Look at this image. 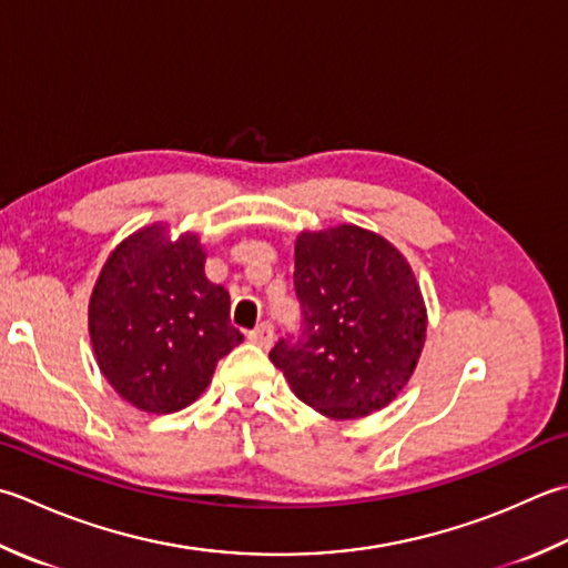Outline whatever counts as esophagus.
Listing matches in <instances>:
<instances>
[{
	"mask_svg": "<svg viewBox=\"0 0 568 568\" xmlns=\"http://www.w3.org/2000/svg\"><path fill=\"white\" fill-rule=\"evenodd\" d=\"M248 339H251L253 344H258V347L268 349L271 344H273V327L268 325V322H263V325H258V327H255V329L251 332Z\"/></svg>",
	"mask_w": 568,
	"mask_h": 568,
	"instance_id": "obj_1",
	"label": "esophagus"
}]
</instances>
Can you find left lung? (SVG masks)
Returning a JSON list of instances; mask_svg holds the SVG:
<instances>
[{"label":"left lung","mask_w":568,"mask_h":568,"mask_svg":"<svg viewBox=\"0 0 568 568\" xmlns=\"http://www.w3.org/2000/svg\"><path fill=\"white\" fill-rule=\"evenodd\" d=\"M295 291L303 335L271 349L293 394L335 420L392 404L416 372L428 329L424 295L404 253L354 224L300 231Z\"/></svg>","instance_id":"left-lung-1"}]
</instances>
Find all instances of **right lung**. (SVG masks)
Returning <instances> with one entry per match:
<instances>
[{
    "instance_id": "obj_1",
    "label": "right lung",
    "mask_w": 568,
    "mask_h": 568,
    "mask_svg": "<svg viewBox=\"0 0 568 568\" xmlns=\"http://www.w3.org/2000/svg\"><path fill=\"white\" fill-rule=\"evenodd\" d=\"M196 233L150 224L110 251L88 303L100 374L144 414H174L204 394L221 357L243 342L231 297L204 273Z\"/></svg>"
}]
</instances>
